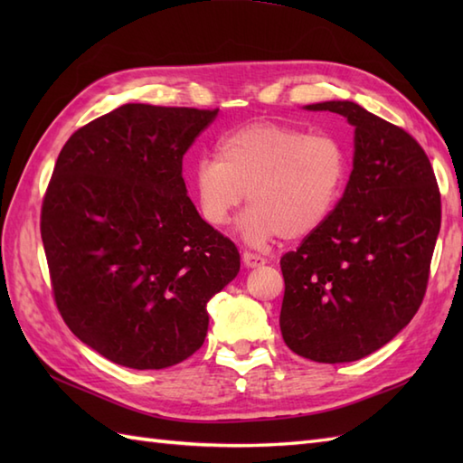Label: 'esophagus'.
Here are the masks:
<instances>
[{"instance_id":"esophagus-1","label":"esophagus","mask_w":463,"mask_h":463,"mask_svg":"<svg viewBox=\"0 0 463 463\" xmlns=\"http://www.w3.org/2000/svg\"><path fill=\"white\" fill-rule=\"evenodd\" d=\"M242 262L247 264L249 269H254V267H262L264 262H267V259L260 257V254L257 252H250V250H244L242 252Z\"/></svg>"}]
</instances>
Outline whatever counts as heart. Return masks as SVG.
Returning <instances> with one entry per match:
<instances>
[{
	"instance_id": "b5f03b06",
	"label": "heart",
	"mask_w": 463,
	"mask_h": 463,
	"mask_svg": "<svg viewBox=\"0 0 463 463\" xmlns=\"http://www.w3.org/2000/svg\"><path fill=\"white\" fill-rule=\"evenodd\" d=\"M348 175L350 153L340 137L254 123L226 133L216 155L194 165L193 186L203 219L213 226L231 222L247 199L242 234L267 242L317 231L338 204Z\"/></svg>"
}]
</instances>
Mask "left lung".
Wrapping results in <instances>:
<instances>
[{
  "label": "left lung",
  "mask_w": 463,
  "mask_h": 463,
  "mask_svg": "<svg viewBox=\"0 0 463 463\" xmlns=\"http://www.w3.org/2000/svg\"><path fill=\"white\" fill-rule=\"evenodd\" d=\"M354 125V169L336 209L280 259L287 346L314 362H354L414 318L426 297L441 199L408 131L352 101L307 105Z\"/></svg>",
  "instance_id": "1"
}]
</instances>
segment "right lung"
Listing matches in <instances>:
<instances>
[{"mask_svg": "<svg viewBox=\"0 0 463 463\" xmlns=\"http://www.w3.org/2000/svg\"><path fill=\"white\" fill-rule=\"evenodd\" d=\"M219 109L123 105L77 129L42 204L61 318L101 356L161 370L199 350L206 302L241 269L186 194L183 155Z\"/></svg>", "mask_w": 463, "mask_h": 463, "instance_id": "add662e5", "label": "right lung"}]
</instances>
